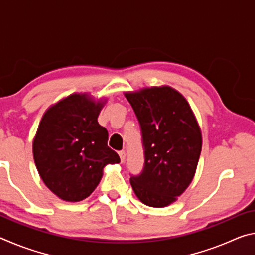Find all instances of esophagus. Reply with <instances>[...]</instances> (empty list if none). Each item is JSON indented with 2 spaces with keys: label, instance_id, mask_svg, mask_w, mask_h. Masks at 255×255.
I'll return each instance as SVG.
<instances>
[{
  "label": "esophagus",
  "instance_id": "1",
  "mask_svg": "<svg viewBox=\"0 0 255 255\" xmlns=\"http://www.w3.org/2000/svg\"><path fill=\"white\" fill-rule=\"evenodd\" d=\"M118 154H119V156H120V161L125 162V158H126V153H125V150H119Z\"/></svg>",
  "mask_w": 255,
  "mask_h": 255
}]
</instances>
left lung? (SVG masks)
I'll list each match as a JSON object with an SVG mask.
<instances>
[{
	"instance_id": "8db88e82",
	"label": "left lung",
	"mask_w": 255,
	"mask_h": 255,
	"mask_svg": "<svg viewBox=\"0 0 255 255\" xmlns=\"http://www.w3.org/2000/svg\"><path fill=\"white\" fill-rule=\"evenodd\" d=\"M139 122L144 169L131 175L133 192L149 207L169 206L189 187L201 153V131L182 94L170 86L126 93Z\"/></svg>"
}]
</instances>
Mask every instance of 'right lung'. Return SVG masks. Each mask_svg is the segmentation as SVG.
Segmentation results:
<instances>
[{
    "label": "right lung",
    "instance_id": "right-lung-1",
    "mask_svg": "<svg viewBox=\"0 0 255 255\" xmlns=\"http://www.w3.org/2000/svg\"><path fill=\"white\" fill-rule=\"evenodd\" d=\"M106 101L74 93L42 116L33 139V159L46 187L65 201L88 198L107 164L120 162L108 146V131L98 123Z\"/></svg>",
    "mask_w": 255,
    "mask_h": 255
}]
</instances>
